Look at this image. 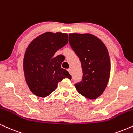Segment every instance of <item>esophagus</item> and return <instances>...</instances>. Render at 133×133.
Listing matches in <instances>:
<instances>
[{
    "label": "esophagus",
    "mask_w": 133,
    "mask_h": 133,
    "mask_svg": "<svg viewBox=\"0 0 133 133\" xmlns=\"http://www.w3.org/2000/svg\"><path fill=\"white\" fill-rule=\"evenodd\" d=\"M68 70L69 73L70 74H72V69H71L69 68V69H68Z\"/></svg>",
    "instance_id": "esophagus-1"
}]
</instances>
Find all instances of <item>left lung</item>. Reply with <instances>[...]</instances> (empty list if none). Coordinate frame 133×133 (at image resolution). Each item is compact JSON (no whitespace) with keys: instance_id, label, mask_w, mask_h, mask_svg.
Returning a JSON list of instances; mask_svg holds the SVG:
<instances>
[{"instance_id":"8db88e82","label":"left lung","mask_w":133,"mask_h":133,"mask_svg":"<svg viewBox=\"0 0 133 133\" xmlns=\"http://www.w3.org/2000/svg\"><path fill=\"white\" fill-rule=\"evenodd\" d=\"M69 44L80 59L83 79L76 89L86 97L95 99L103 93L111 71L109 53L105 44L90 33H70Z\"/></svg>"}]
</instances>
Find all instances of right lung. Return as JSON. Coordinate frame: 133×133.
<instances>
[{"mask_svg": "<svg viewBox=\"0 0 133 133\" xmlns=\"http://www.w3.org/2000/svg\"><path fill=\"white\" fill-rule=\"evenodd\" d=\"M68 42L67 33L46 32L34 39L26 49L23 61L25 78L33 94L45 97L54 92L58 83L71 76L61 68L62 57L54 55Z\"/></svg>", "mask_w": 133, "mask_h": 133, "instance_id": "add662e5", "label": "right lung"}]
</instances>
